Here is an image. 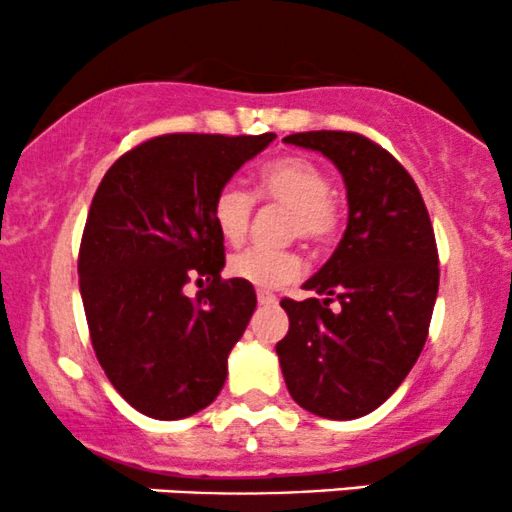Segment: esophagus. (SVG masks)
<instances>
[{
  "mask_svg": "<svg viewBox=\"0 0 512 512\" xmlns=\"http://www.w3.org/2000/svg\"><path fill=\"white\" fill-rule=\"evenodd\" d=\"M257 303L260 305H276V296L269 291H257Z\"/></svg>",
  "mask_w": 512,
  "mask_h": 512,
  "instance_id": "1",
  "label": "esophagus"
}]
</instances>
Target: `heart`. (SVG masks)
<instances>
[{"instance_id": "1", "label": "heart", "mask_w": 512, "mask_h": 512, "mask_svg": "<svg viewBox=\"0 0 512 512\" xmlns=\"http://www.w3.org/2000/svg\"><path fill=\"white\" fill-rule=\"evenodd\" d=\"M257 195L291 209V236L308 243H325L337 231L339 207L330 195L332 182L315 161L303 156H281L264 163L257 173ZM252 195L236 182L219 187L211 202V221L228 243H240L248 233ZM233 276L257 289H276L301 274V257L291 250L248 248L231 257Z\"/></svg>"}]
</instances>
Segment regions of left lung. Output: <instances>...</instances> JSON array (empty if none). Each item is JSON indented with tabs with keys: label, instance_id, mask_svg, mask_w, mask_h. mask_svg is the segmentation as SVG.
Here are the masks:
<instances>
[{
	"label": "left lung",
	"instance_id": "1",
	"mask_svg": "<svg viewBox=\"0 0 512 512\" xmlns=\"http://www.w3.org/2000/svg\"><path fill=\"white\" fill-rule=\"evenodd\" d=\"M284 142L337 166L349 221L330 260L303 284L322 298L281 301L289 334L276 356L305 411L358 419L402 385L424 349L438 296L436 236L419 187L383 146L330 129Z\"/></svg>",
	"mask_w": 512,
	"mask_h": 512
}]
</instances>
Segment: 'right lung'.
<instances>
[{"label":"right lung","mask_w":512,"mask_h":512,"mask_svg":"<svg viewBox=\"0 0 512 512\" xmlns=\"http://www.w3.org/2000/svg\"><path fill=\"white\" fill-rule=\"evenodd\" d=\"M274 139L163 134L117 158L93 195L79 250L88 332L115 390L151 419L197 414L226 383L257 296L221 279L211 202ZM195 275L210 286L187 299Z\"/></svg>","instance_id":"obj_1"}]
</instances>
